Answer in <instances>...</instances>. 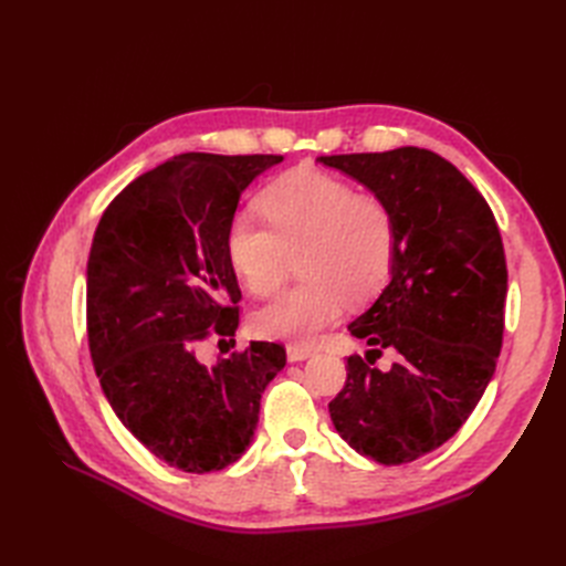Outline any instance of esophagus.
I'll list each match as a JSON object with an SVG mask.
<instances>
[{"label": "esophagus", "mask_w": 566, "mask_h": 566, "mask_svg": "<svg viewBox=\"0 0 566 566\" xmlns=\"http://www.w3.org/2000/svg\"><path fill=\"white\" fill-rule=\"evenodd\" d=\"M314 356V349L312 347H302V345H287V361L290 364H297V361H304V358Z\"/></svg>", "instance_id": "1"}]
</instances>
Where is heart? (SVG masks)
<instances>
[{
	"mask_svg": "<svg viewBox=\"0 0 566 566\" xmlns=\"http://www.w3.org/2000/svg\"><path fill=\"white\" fill-rule=\"evenodd\" d=\"M262 208L235 212L227 229V256L252 295H271L302 254L306 283L252 314L264 339L310 345L352 302H368L387 283L397 252V221L378 198L314 167L273 181Z\"/></svg>",
	"mask_w": 566,
	"mask_h": 566,
	"instance_id": "heart-1",
	"label": "heart"
}]
</instances>
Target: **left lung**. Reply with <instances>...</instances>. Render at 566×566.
<instances>
[{
	"label": "left lung",
	"instance_id": "1",
	"mask_svg": "<svg viewBox=\"0 0 566 566\" xmlns=\"http://www.w3.org/2000/svg\"><path fill=\"white\" fill-rule=\"evenodd\" d=\"M382 200L397 221L389 283L349 333L370 347L347 358V382L328 403L339 437L382 465L447 443L470 418L503 345L507 266L484 196L437 153L323 156ZM382 348L400 354L389 371Z\"/></svg>",
	"mask_w": 566,
	"mask_h": 566
}]
</instances>
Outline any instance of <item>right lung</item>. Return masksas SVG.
Masks as SVG:
<instances>
[{
  "instance_id": "obj_1",
  "label": "right lung",
  "mask_w": 566,
  "mask_h": 566,
  "mask_svg": "<svg viewBox=\"0 0 566 566\" xmlns=\"http://www.w3.org/2000/svg\"><path fill=\"white\" fill-rule=\"evenodd\" d=\"M283 156L181 153L136 177L101 217L87 262L90 352L111 408L169 468L205 474L245 453L285 349L250 342L205 366L208 335L233 337L241 287L227 256L238 200Z\"/></svg>"
}]
</instances>
